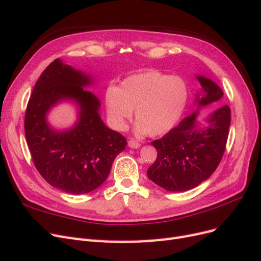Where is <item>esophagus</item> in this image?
I'll return each instance as SVG.
<instances>
[{"instance_id":"34e87169","label":"esophagus","mask_w":261,"mask_h":261,"mask_svg":"<svg viewBox=\"0 0 261 261\" xmlns=\"http://www.w3.org/2000/svg\"><path fill=\"white\" fill-rule=\"evenodd\" d=\"M128 147H129V148H133V149H137V148L140 147V144L138 143L137 140L130 139V140L128 141Z\"/></svg>"}]
</instances>
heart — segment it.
Listing matches in <instances>:
<instances>
[{"label": "heart", "mask_w": 261, "mask_h": 261, "mask_svg": "<svg viewBox=\"0 0 261 261\" xmlns=\"http://www.w3.org/2000/svg\"><path fill=\"white\" fill-rule=\"evenodd\" d=\"M188 98L189 88L183 78L149 70L126 78L121 88L110 86L106 106L116 129H125L133 110H136L137 132L155 137L170 132L177 124L185 112Z\"/></svg>", "instance_id": "1"}]
</instances>
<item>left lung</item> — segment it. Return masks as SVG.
Listing matches in <instances>:
<instances>
[{"instance_id": "1", "label": "left lung", "mask_w": 261, "mask_h": 261, "mask_svg": "<svg viewBox=\"0 0 261 261\" xmlns=\"http://www.w3.org/2000/svg\"><path fill=\"white\" fill-rule=\"evenodd\" d=\"M203 94L196 101L198 107L208 106L223 97L220 87L206 77L197 76ZM198 111L185 117L161 139L153 140L156 160L147 171L149 179L169 192H185L208 179L222 159L231 124L227 106L213 112L208 126L196 124Z\"/></svg>"}]
</instances>
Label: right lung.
I'll return each mask as SVG.
<instances>
[{
  "label": "right lung",
  "mask_w": 261,
  "mask_h": 261,
  "mask_svg": "<svg viewBox=\"0 0 261 261\" xmlns=\"http://www.w3.org/2000/svg\"><path fill=\"white\" fill-rule=\"evenodd\" d=\"M90 84L89 76L54 60L36 83L25 114V135L36 169L51 186L73 195L90 193L103 183L127 145L123 135L102 122L99 99L84 89ZM62 99L75 100L80 117L72 130L57 132L45 115Z\"/></svg>",
  "instance_id": "add662e5"
}]
</instances>
